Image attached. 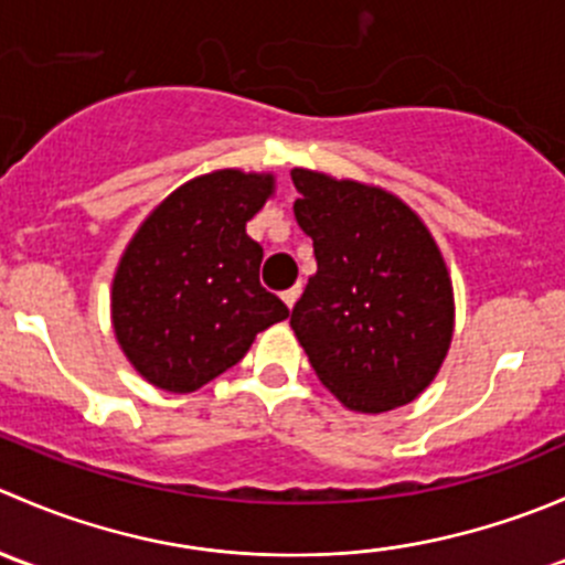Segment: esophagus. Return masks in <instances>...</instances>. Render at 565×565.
<instances>
[{
    "mask_svg": "<svg viewBox=\"0 0 565 565\" xmlns=\"http://www.w3.org/2000/svg\"><path fill=\"white\" fill-rule=\"evenodd\" d=\"M298 298H300V284H295V287L284 289V292H281V300H284V306H287V309H292V306L298 303Z\"/></svg>",
    "mask_w": 565,
    "mask_h": 565,
    "instance_id": "34e87169",
    "label": "esophagus"
}]
</instances>
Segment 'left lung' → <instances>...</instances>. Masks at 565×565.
<instances>
[{"mask_svg": "<svg viewBox=\"0 0 565 565\" xmlns=\"http://www.w3.org/2000/svg\"><path fill=\"white\" fill-rule=\"evenodd\" d=\"M298 226L317 273L292 309L322 385L358 413L413 402L454 335L446 262L418 215L383 188L295 169Z\"/></svg>", "mask_w": 565, "mask_h": 565, "instance_id": "8db88e82", "label": "left lung"}]
</instances>
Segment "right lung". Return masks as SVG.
<instances>
[{
    "label": "right lung",
    "instance_id": "obj_1",
    "mask_svg": "<svg viewBox=\"0 0 565 565\" xmlns=\"http://www.w3.org/2000/svg\"><path fill=\"white\" fill-rule=\"evenodd\" d=\"M270 191V174L196 177L136 232L114 276L111 319L147 383L202 388L243 361L259 330L289 317L259 284L262 246L246 235Z\"/></svg>",
    "mask_w": 565,
    "mask_h": 565
}]
</instances>
